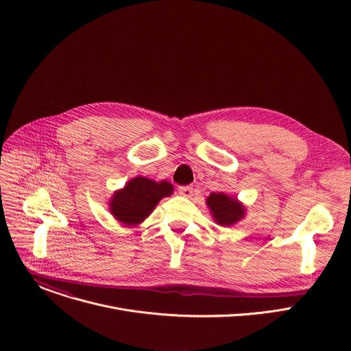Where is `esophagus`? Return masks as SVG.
Here are the masks:
<instances>
[{
  "label": "esophagus",
  "mask_w": 351,
  "mask_h": 351,
  "mask_svg": "<svg viewBox=\"0 0 351 351\" xmlns=\"http://www.w3.org/2000/svg\"><path fill=\"white\" fill-rule=\"evenodd\" d=\"M179 193L184 197H191L193 195V187L191 186H182V187H179Z\"/></svg>",
  "instance_id": "1"
}]
</instances>
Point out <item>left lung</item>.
Instances as JSON below:
<instances>
[{
	"label": "left lung",
	"instance_id": "obj_1",
	"mask_svg": "<svg viewBox=\"0 0 351 351\" xmlns=\"http://www.w3.org/2000/svg\"><path fill=\"white\" fill-rule=\"evenodd\" d=\"M207 206L211 210L214 221L221 226H230L244 218L245 208L237 198L225 193H211L207 198Z\"/></svg>",
	"mask_w": 351,
	"mask_h": 351
}]
</instances>
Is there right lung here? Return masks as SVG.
<instances>
[{
    "mask_svg": "<svg viewBox=\"0 0 351 351\" xmlns=\"http://www.w3.org/2000/svg\"><path fill=\"white\" fill-rule=\"evenodd\" d=\"M173 193V186L167 182H156L144 176L133 178L126 186L114 193L110 211L117 221L126 226L141 223L153 213L161 198Z\"/></svg>",
    "mask_w": 351,
    "mask_h": 351,
    "instance_id": "obj_1",
    "label": "right lung"
}]
</instances>
